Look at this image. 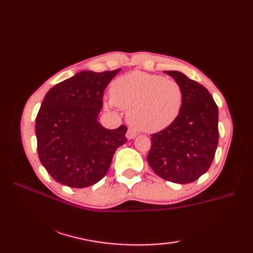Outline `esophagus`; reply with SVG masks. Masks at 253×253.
I'll list each match as a JSON object with an SVG mask.
<instances>
[{
  "mask_svg": "<svg viewBox=\"0 0 253 253\" xmlns=\"http://www.w3.org/2000/svg\"><path fill=\"white\" fill-rule=\"evenodd\" d=\"M126 137H127V139H135L137 137V133L132 129H128L126 132Z\"/></svg>",
  "mask_w": 253,
  "mask_h": 253,
  "instance_id": "1",
  "label": "esophagus"
}]
</instances>
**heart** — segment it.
Returning a JSON list of instances; mask_svg holds the SVG:
<instances>
[{"mask_svg":"<svg viewBox=\"0 0 253 253\" xmlns=\"http://www.w3.org/2000/svg\"><path fill=\"white\" fill-rule=\"evenodd\" d=\"M111 99L128 111L127 121L139 131L157 132L173 123L181 110V85L174 79L140 71L116 78L111 84Z\"/></svg>","mask_w":253,"mask_h":253,"instance_id":"1","label":"heart"}]
</instances>
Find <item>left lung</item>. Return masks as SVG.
Returning <instances> with one entry per match:
<instances>
[{"instance_id":"8db88e82","label":"left lung","mask_w":253,"mask_h":253,"mask_svg":"<svg viewBox=\"0 0 253 253\" xmlns=\"http://www.w3.org/2000/svg\"><path fill=\"white\" fill-rule=\"evenodd\" d=\"M181 85L176 120L151 135L148 163L161 178L176 184L197 180L211 166L218 143V109L202 84L177 71H165Z\"/></svg>"}]
</instances>
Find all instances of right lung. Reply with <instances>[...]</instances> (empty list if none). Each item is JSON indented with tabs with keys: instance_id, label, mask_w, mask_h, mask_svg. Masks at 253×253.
I'll list each match as a JSON object with an SVG mask.
<instances>
[{
	"instance_id": "1",
	"label": "right lung",
	"mask_w": 253,
	"mask_h": 253,
	"mask_svg": "<svg viewBox=\"0 0 253 253\" xmlns=\"http://www.w3.org/2000/svg\"><path fill=\"white\" fill-rule=\"evenodd\" d=\"M121 71H83L45 94L36 118L38 155L53 178L73 188L96 184L110 169L127 127L106 129L98 122L103 92Z\"/></svg>"
}]
</instances>
